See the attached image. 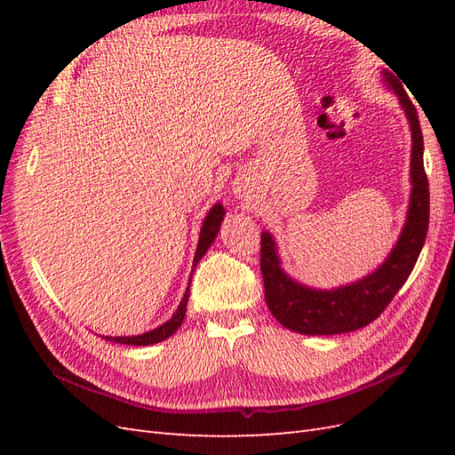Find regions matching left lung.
I'll return each mask as SVG.
<instances>
[{"label":"left lung","mask_w":455,"mask_h":455,"mask_svg":"<svg viewBox=\"0 0 455 455\" xmlns=\"http://www.w3.org/2000/svg\"><path fill=\"white\" fill-rule=\"evenodd\" d=\"M381 81L396 94L411 132V191L404 226L391 252L374 271L336 288H313L292 279L283 269L277 241L269 231H261L259 267L264 275L266 304L275 319L292 332L332 336L353 332L376 321L406 283L425 244L429 228V182L423 169V134L418 112L395 74L381 70Z\"/></svg>","instance_id":"1"}]
</instances>
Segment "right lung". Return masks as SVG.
I'll list each match as a JSON object with an SVG mask.
<instances>
[{
    "label": "right lung",
    "instance_id": "add662e5",
    "mask_svg": "<svg viewBox=\"0 0 455 455\" xmlns=\"http://www.w3.org/2000/svg\"><path fill=\"white\" fill-rule=\"evenodd\" d=\"M226 216L224 211V204L222 203H216L212 204V209L209 211V214L204 216L203 220V226H201V233H199V243H197V249H196V256H194V269L197 267V264L201 261V258L206 254V251L211 249V244L214 243L220 226H222V220ZM191 269V271H194ZM194 277V275H191ZM191 283V279H189ZM189 283L188 288L184 292V298L180 301V306L172 313L171 319L167 323H163L161 326L154 328V330H148L144 334L139 336H102L108 341H116V343H123V346H154V343H159L163 339L171 338L178 328H180L184 316H186V307H188V299H189Z\"/></svg>",
    "mask_w": 455,
    "mask_h": 455
}]
</instances>
